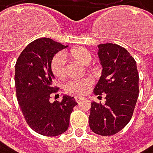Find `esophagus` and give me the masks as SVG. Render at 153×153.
Masks as SVG:
<instances>
[{
  "instance_id": "obj_1",
  "label": "esophagus",
  "mask_w": 153,
  "mask_h": 153,
  "mask_svg": "<svg viewBox=\"0 0 153 153\" xmlns=\"http://www.w3.org/2000/svg\"><path fill=\"white\" fill-rule=\"evenodd\" d=\"M75 100H76V102H77V103H80L82 100H83V97H75Z\"/></svg>"
}]
</instances>
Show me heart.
Masks as SVG:
<instances>
[{"instance_id": "obj_1", "label": "heart", "mask_w": 153, "mask_h": 153, "mask_svg": "<svg viewBox=\"0 0 153 153\" xmlns=\"http://www.w3.org/2000/svg\"><path fill=\"white\" fill-rule=\"evenodd\" d=\"M69 56L83 65H88L91 61L90 53L83 47H76L69 51ZM51 70L57 78H64L65 76V59L62 53L56 54L51 61ZM93 80L90 77L72 78L65 85V90L70 95L82 96L86 94L91 88Z\"/></svg>"}]
</instances>
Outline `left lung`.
Returning a JSON list of instances; mask_svg holds the SVG:
<instances>
[{
	"label": "left lung",
	"mask_w": 153,
	"mask_h": 153,
	"mask_svg": "<svg viewBox=\"0 0 153 153\" xmlns=\"http://www.w3.org/2000/svg\"><path fill=\"white\" fill-rule=\"evenodd\" d=\"M103 69L94 93L105 96V104L91 103L90 129L101 136L116 134L129 122L139 97L137 64L131 54L115 44L98 45Z\"/></svg>",
	"instance_id": "obj_1"
}]
</instances>
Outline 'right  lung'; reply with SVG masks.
<instances>
[{
  "mask_svg": "<svg viewBox=\"0 0 153 153\" xmlns=\"http://www.w3.org/2000/svg\"><path fill=\"white\" fill-rule=\"evenodd\" d=\"M67 45L50 38H40L29 44L15 65V88L18 103L29 127L44 136H58L68 128L70 114L77 105L73 97L64 95L61 101L50 102L58 91L53 86L55 76L51 61Z\"/></svg>",
  "mask_w": 153,
  "mask_h": 153,
  "instance_id": "right-lung-1",
  "label": "right lung"
}]
</instances>
